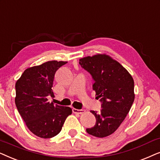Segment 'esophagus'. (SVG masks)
<instances>
[{
	"label": "esophagus",
	"mask_w": 160,
	"mask_h": 160,
	"mask_svg": "<svg viewBox=\"0 0 160 160\" xmlns=\"http://www.w3.org/2000/svg\"><path fill=\"white\" fill-rule=\"evenodd\" d=\"M72 111H73L74 113H78V114H82L86 112L85 111V110H82V109L79 110V109H76V108H73V109H72Z\"/></svg>",
	"instance_id": "obj_1"
}]
</instances>
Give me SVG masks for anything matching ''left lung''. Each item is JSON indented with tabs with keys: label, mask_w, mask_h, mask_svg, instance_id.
<instances>
[{
	"label": "left lung",
	"mask_w": 160,
	"mask_h": 160,
	"mask_svg": "<svg viewBox=\"0 0 160 160\" xmlns=\"http://www.w3.org/2000/svg\"><path fill=\"white\" fill-rule=\"evenodd\" d=\"M79 63L92 76L93 90L102 103L100 112L91 110L96 123L86 131L95 137H107L118 128L130 110L135 99L134 80L120 63L105 53L84 57Z\"/></svg>",
	"instance_id": "8db88e82"
}]
</instances>
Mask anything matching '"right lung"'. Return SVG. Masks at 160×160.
Here are the masks:
<instances>
[{
    "label": "right lung",
    "instance_id": "obj_1",
    "mask_svg": "<svg viewBox=\"0 0 160 160\" xmlns=\"http://www.w3.org/2000/svg\"><path fill=\"white\" fill-rule=\"evenodd\" d=\"M67 61H50L29 67L16 82L15 105L30 131L42 138L60 132L65 120L72 114L69 107L54 105L48 97L52 90L55 72Z\"/></svg>",
    "mask_w": 160,
    "mask_h": 160
}]
</instances>
